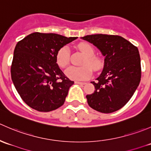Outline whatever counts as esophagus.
<instances>
[{"instance_id":"obj_1","label":"esophagus","mask_w":151,"mask_h":151,"mask_svg":"<svg viewBox=\"0 0 151 151\" xmlns=\"http://www.w3.org/2000/svg\"><path fill=\"white\" fill-rule=\"evenodd\" d=\"M75 83L76 84H79V85H85L86 84V83H85V82H79V81H76Z\"/></svg>"}]
</instances>
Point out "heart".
Returning <instances> with one entry per match:
<instances>
[{"instance_id": "b5f03b06", "label": "heart", "mask_w": 151, "mask_h": 151, "mask_svg": "<svg viewBox=\"0 0 151 151\" xmlns=\"http://www.w3.org/2000/svg\"><path fill=\"white\" fill-rule=\"evenodd\" d=\"M79 50L85 55L81 64L83 66H71L66 70V75L73 80H88L92 75L93 68L98 71L102 66V61L99 58L94 55V49L90 44L87 42H81L77 45ZM70 52L68 47L64 46L59 49L56 54V62L60 68H66L69 63ZM90 66L91 67H89Z\"/></svg>"}]
</instances>
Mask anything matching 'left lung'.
<instances>
[{"instance_id":"1","label":"left lung","mask_w":151,"mask_h":151,"mask_svg":"<svg viewBox=\"0 0 151 151\" xmlns=\"http://www.w3.org/2000/svg\"><path fill=\"white\" fill-rule=\"evenodd\" d=\"M82 39L93 44L104 56L102 72L94 93L87 95L88 104L95 110L111 113L130 100L141 80L140 56L137 47L115 35H88Z\"/></svg>"}]
</instances>
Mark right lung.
Segmentation results:
<instances>
[{"label":"right lung","mask_w":151,"mask_h":151,"mask_svg":"<svg viewBox=\"0 0 151 151\" xmlns=\"http://www.w3.org/2000/svg\"><path fill=\"white\" fill-rule=\"evenodd\" d=\"M77 39L35 32L17 42L11 75L17 91L29 106L39 112H50L64 104L74 82L59 68L56 54Z\"/></svg>","instance_id":"1"}]
</instances>
